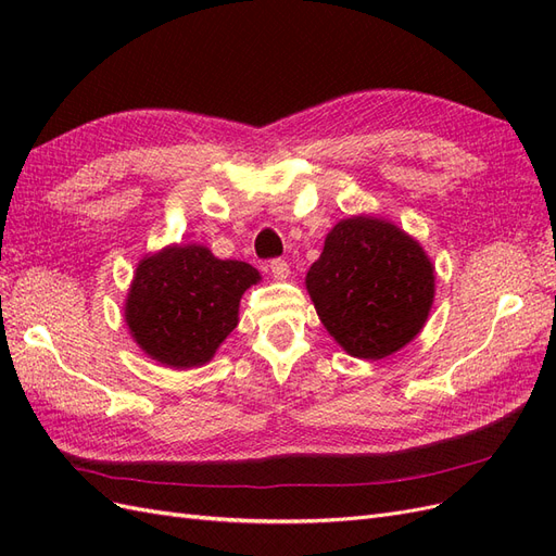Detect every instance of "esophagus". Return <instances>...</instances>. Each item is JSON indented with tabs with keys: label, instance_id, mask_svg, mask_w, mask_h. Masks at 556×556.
Listing matches in <instances>:
<instances>
[{
	"label": "esophagus",
	"instance_id": "esophagus-1",
	"mask_svg": "<svg viewBox=\"0 0 556 556\" xmlns=\"http://www.w3.org/2000/svg\"><path fill=\"white\" fill-rule=\"evenodd\" d=\"M268 268H271V276L276 280H288L290 278V264L285 260H274L271 264H268Z\"/></svg>",
	"mask_w": 556,
	"mask_h": 556
}]
</instances>
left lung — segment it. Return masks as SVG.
<instances>
[{
    "mask_svg": "<svg viewBox=\"0 0 556 556\" xmlns=\"http://www.w3.org/2000/svg\"><path fill=\"white\" fill-rule=\"evenodd\" d=\"M306 290L333 341L352 357L376 362L422 331L435 271L410 233L376 215H352L327 233Z\"/></svg>",
    "mask_w": 556,
    "mask_h": 556,
    "instance_id": "obj_1",
    "label": "left lung"
}]
</instances>
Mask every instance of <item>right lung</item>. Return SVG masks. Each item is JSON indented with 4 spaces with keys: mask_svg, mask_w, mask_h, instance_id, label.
Listing matches in <instances>:
<instances>
[{
    "mask_svg": "<svg viewBox=\"0 0 556 556\" xmlns=\"http://www.w3.org/2000/svg\"><path fill=\"white\" fill-rule=\"evenodd\" d=\"M260 280L245 262L217 260L201 243H172L137 264L125 299L127 329L162 366H204L237 329L241 296Z\"/></svg>",
    "mask_w": 556,
    "mask_h": 556,
    "instance_id": "obj_1",
    "label": "right lung"
}]
</instances>
